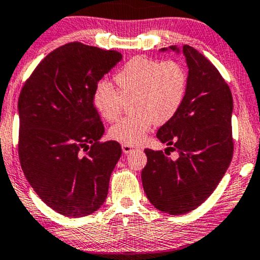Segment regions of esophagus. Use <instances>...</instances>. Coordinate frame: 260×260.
Segmentation results:
<instances>
[{"mask_svg": "<svg viewBox=\"0 0 260 260\" xmlns=\"http://www.w3.org/2000/svg\"><path fill=\"white\" fill-rule=\"evenodd\" d=\"M121 147H122V152L125 153V154H128V153H131L134 149L133 146H131V145H122Z\"/></svg>", "mask_w": 260, "mask_h": 260, "instance_id": "obj_1", "label": "esophagus"}]
</instances>
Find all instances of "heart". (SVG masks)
<instances>
[{"mask_svg":"<svg viewBox=\"0 0 260 260\" xmlns=\"http://www.w3.org/2000/svg\"><path fill=\"white\" fill-rule=\"evenodd\" d=\"M115 90L107 82L98 85L93 105L101 118L114 121L123 104L129 102L132 114L113 125L109 137L123 145H138L154 123L170 121L181 108L187 93L188 75L180 62L156 61L138 56L114 75Z\"/></svg>","mask_w":260,"mask_h":260,"instance_id":"1","label":"heart"}]
</instances>
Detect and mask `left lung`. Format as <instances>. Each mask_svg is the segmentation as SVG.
<instances>
[{"label":"left lung","instance_id":"8db88e82","mask_svg":"<svg viewBox=\"0 0 260 260\" xmlns=\"http://www.w3.org/2000/svg\"><path fill=\"white\" fill-rule=\"evenodd\" d=\"M182 53L188 68L187 93L179 112L160 127L156 138L168 147L145 149L144 191L153 206L168 214L193 211L210 197L233 155L231 90L202 53L185 45L160 52ZM172 147L171 148L170 146ZM177 150L178 158L168 156Z\"/></svg>","mask_w":260,"mask_h":260}]
</instances>
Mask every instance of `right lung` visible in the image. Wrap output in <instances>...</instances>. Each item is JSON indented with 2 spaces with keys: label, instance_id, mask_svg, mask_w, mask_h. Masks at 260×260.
I'll return each instance as SVG.
<instances>
[{
  "label": "right lung",
  "instance_id": "right-lung-1",
  "mask_svg": "<svg viewBox=\"0 0 260 260\" xmlns=\"http://www.w3.org/2000/svg\"><path fill=\"white\" fill-rule=\"evenodd\" d=\"M121 58L115 50L67 43L40 62L20 93L22 171L42 202L64 217H86L107 198L121 146L99 141L105 128L93 94Z\"/></svg>",
  "mask_w": 260,
  "mask_h": 260
}]
</instances>
